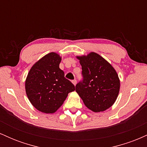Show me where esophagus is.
Listing matches in <instances>:
<instances>
[{
  "instance_id": "1",
  "label": "esophagus",
  "mask_w": 147,
  "mask_h": 147,
  "mask_svg": "<svg viewBox=\"0 0 147 147\" xmlns=\"http://www.w3.org/2000/svg\"><path fill=\"white\" fill-rule=\"evenodd\" d=\"M72 84H73L75 86L76 85V84H77V80H76V79H74V80H72Z\"/></svg>"
}]
</instances>
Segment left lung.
<instances>
[{
  "instance_id": "1",
  "label": "left lung",
  "mask_w": 147,
  "mask_h": 147,
  "mask_svg": "<svg viewBox=\"0 0 147 147\" xmlns=\"http://www.w3.org/2000/svg\"><path fill=\"white\" fill-rule=\"evenodd\" d=\"M77 58L82 65V79L76 85V92L90 110L97 113L106 110L114 104L119 93L120 84L117 72L95 52Z\"/></svg>"
}]
</instances>
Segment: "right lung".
<instances>
[{
    "label": "right lung",
    "mask_w": 147,
    "mask_h": 147,
    "mask_svg": "<svg viewBox=\"0 0 147 147\" xmlns=\"http://www.w3.org/2000/svg\"><path fill=\"white\" fill-rule=\"evenodd\" d=\"M59 55L51 52L41 58L30 69L25 90L28 99L37 110L53 113L63 104L75 86L64 77L59 68Z\"/></svg>",
    "instance_id": "right-lung-1"
}]
</instances>
